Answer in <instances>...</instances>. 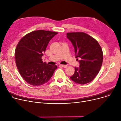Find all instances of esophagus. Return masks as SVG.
I'll return each instance as SVG.
<instances>
[{"mask_svg":"<svg viewBox=\"0 0 121 121\" xmlns=\"http://www.w3.org/2000/svg\"><path fill=\"white\" fill-rule=\"evenodd\" d=\"M60 66H61L63 68H66L68 67V66L66 65H60Z\"/></svg>","mask_w":121,"mask_h":121,"instance_id":"esophagus-1","label":"esophagus"}]
</instances>
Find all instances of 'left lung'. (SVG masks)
<instances>
[{"label":"left lung","mask_w":121,"mask_h":121,"mask_svg":"<svg viewBox=\"0 0 121 121\" xmlns=\"http://www.w3.org/2000/svg\"><path fill=\"white\" fill-rule=\"evenodd\" d=\"M74 48L75 58L79 59V67H75L70 78L75 83L85 84L92 81L102 65L103 53L98 41L84 32L67 33Z\"/></svg>","instance_id":"8db88e82"}]
</instances>
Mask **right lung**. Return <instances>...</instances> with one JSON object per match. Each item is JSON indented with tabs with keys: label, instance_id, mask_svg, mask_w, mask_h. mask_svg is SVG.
<instances>
[{
	"label": "right lung",
	"instance_id": "add662e5",
	"mask_svg": "<svg viewBox=\"0 0 121 121\" xmlns=\"http://www.w3.org/2000/svg\"><path fill=\"white\" fill-rule=\"evenodd\" d=\"M57 34L50 31L36 30L19 41L15 50L16 63L19 73L28 84L40 86L52 77L57 66L43 63L42 57L49 42Z\"/></svg>",
	"mask_w": 121,
	"mask_h": 121
}]
</instances>
